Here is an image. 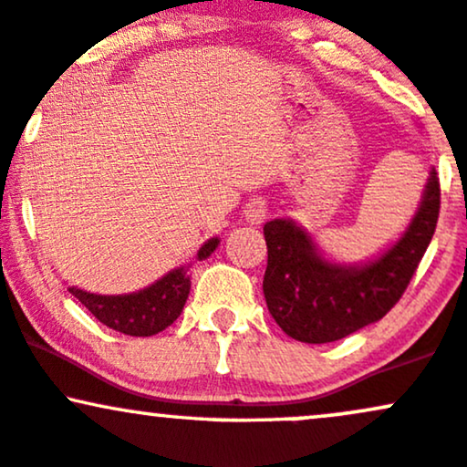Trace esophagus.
Returning <instances> with one entry per match:
<instances>
[{
  "label": "esophagus",
  "instance_id": "esophagus-1",
  "mask_svg": "<svg viewBox=\"0 0 467 467\" xmlns=\"http://www.w3.org/2000/svg\"><path fill=\"white\" fill-rule=\"evenodd\" d=\"M265 213H268V206H265V202H261V199H253V202L245 203V219H248L250 223H261L265 219Z\"/></svg>",
  "mask_w": 467,
  "mask_h": 467
}]
</instances>
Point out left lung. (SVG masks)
Masks as SVG:
<instances>
[{"instance_id": "8db88e82", "label": "left lung", "mask_w": 467, "mask_h": 467, "mask_svg": "<svg viewBox=\"0 0 467 467\" xmlns=\"http://www.w3.org/2000/svg\"><path fill=\"white\" fill-rule=\"evenodd\" d=\"M441 208L437 171L403 237L375 261L341 265L324 259L310 234L290 219L264 225L268 268L264 295L285 335L304 343L339 341L394 308L432 242Z\"/></svg>"}]
</instances>
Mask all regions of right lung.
I'll return each mask as SVG.
<instances>
[{
  "instance_id": "1",
  "label": "right lung",
  "mask_w": 467,
  "mask_h": 467,
  "mask_svg": "<svg viewBox=\"0 0 467 467\" xmlns=\"http://www.w3.org/2000/svg\"><path fill=\"white\" fill-rule=\"evenodd\" d=\"M217 245V237L210 239L199 248L197 259L210 257ZM68 290L104 326L130 337H150L166 330L182 315L188 292H191V276L186 275V268H177L148 288L117 296L92 295L79 288Z\"/></svg>"
}]
</instances>
